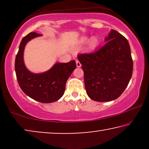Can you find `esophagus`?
I'll return each mask as SVG.
<instances>
[{
    "label": "esophagus",
    "mask_w": 149,
    "mask_h": 149,
    "mask_svg": "<svg viewBox=\"0 0 149 149\" xmlns=\"http://www.w3.org/2000/svg\"><path fill=\"white\" fill-rule=\"evenodd\" d=\"M76 64H77V67H81V64L80 62L78 60H76Z\"/></svg>",
    "instance_id": "esophagus-1"
}]
</instances>
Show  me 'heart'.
I'll list each match as a JSON object with an SVG mask.
<instances>
[{
	"instance_id": "1",
	"label": "heart",
	"mask_w": 149,
	"mask_h": 149,
	"mask_svg": "<svg viewBox=\"0 0 149 149\" xmlns=\"http://www.w3.org/2000/svg\"><path fill=\"white\" fill-rule=\"evenodd\" d=\"M87 38H84L83 39V41H87ZM97 42H98V40H97V38H95V37L91 38L89 41V48H94L97 45Z\"/></svg>"
}]
</instances>
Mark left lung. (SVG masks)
Masks as SVG:
<instances>
[{
    "label": "left lung",
    "instance_id": "obj_1",
    "mask_svg": "<svg viewBox=\"0 0 149 149\" xmlns=\"http://www.w3.org/2000/svg\"><path fill=\"white\" fill-rule=\"evenodd\" d=\"M105 41L95 52L77 56L84 72L87 94L96 102H109L119 97L127 87L133 71L127 38L112 30Z\"/></svg>",
    "mask_w": 149,
    "mask_h": 149
}]
</instances>
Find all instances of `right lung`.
<instances>
[{"label":"right lung","instance_id":"right-lung-1","mask_svg":"<svg viewBox=\"0 0 149 149\" xmlns=\"http://www.w3.org/2000/svg\"><path fill=\"white\" fill-rule=\"evenodd\" d=\"M39 36L40 34L30 32L22 38L15 61L16 77L20 88L28 96L42 103H52L64 95L66 81L76 68V62L72 60L56 63L45 72H30L24 63V47L30 40Z\"/></svg>","mask_w":149,"mask_h":149}]
</instances>
